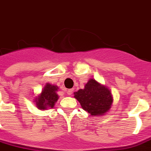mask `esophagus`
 Here are the masks:
<instances>
[{
	"label": "esophagus",
	"instance_id": "obj_1",
	"mask_svg": "<svg viewBox=\"0 0 151 151\" xmlns=\"http://www.w3.org/2000/svg\"><path fill=\"white\" fill-rule=\"evenodd\" d=\"M66 91H67V95H70L72 94V91H73V90H72V89H68V90H67Z\"/></svg>",
	"mask_w": 151,
	"mask_h": 151
}]
</instances>
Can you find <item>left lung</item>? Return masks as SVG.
I'll return each instance as SVG.
<instances>
[{"instance_id": "obj_1", "label": "left lung", "mask_w": 151, "mask_h": 151, "mask_svg": "<svg viewBox=\"0 0 151 151\" xmlns=\"http://www.w3.org/2000/svg\"><path fill=\"white\" fill-rule=\"evenodd\" d=\"M82 109L91 116H102L109 111L113 97L109 88L95 79H89L84 88L73 93Z\"/></svg>"}]
</instances>
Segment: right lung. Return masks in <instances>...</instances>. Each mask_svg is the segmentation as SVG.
I'll return each instance as SVG.
<instances>
[{
    "label": "right lung",
    "instance_id": "right-lung-1",
    "mask_svg": "<svg viewBox=\"0 0 151 151\" xmlns=\"http://www.w3.org/2000/svg\"><path fill=\"white\" fill-rule=\"evenodd\" d=\"M59 88L54 84L46 83L42 89V91L38 96H35L34 103L40 110H47L54 107L55 104L58 101L59 95H57Z\"/></svg>",
    "mask_w": 151,
    "mask_h": 151
}]
</instances>
